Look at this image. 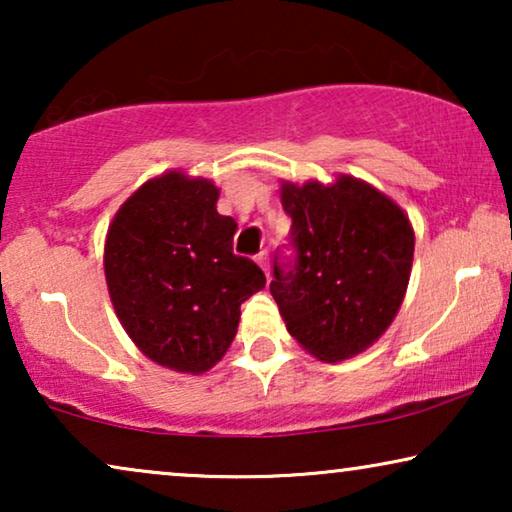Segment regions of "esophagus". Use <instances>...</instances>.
<instances>
[{"instance_id":"esophagus-1","label":"esophagus","mask_w":512,"mask_h":512,"mask_svg":"<svg viewBox=\"0 0 512 512\" xmlns=\"http://www.w3.org/2000/svg\"><path fill=\"white\" fill-rule=\"evenodd\" d=\"M256 263L261 265V270L265 275H270V263H268V251H261V254H256Z\"/></svg>"}]
</instances>
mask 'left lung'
I'll use <instances>...</instances> for the list:
<instances>
[{
	"label": "left lung",
	"mask_w": 512,
	"mask_h": 512,
	"mask_svg": "<svg viewBox=\"0 0 512 512\" xmlns=\"http://www.w3.org/2000/svg\"><path fill=\"white\" fill-rule=\"evenodd\" d=\"M296 256L275 258L270 293L286 331L319 361L368 349L394 321L410 282L415 233L394 200L354 177L282 184Z\"/></svg>",
	"instance_id": "obj_1"
}]
</instances>
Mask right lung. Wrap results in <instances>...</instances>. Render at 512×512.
<instances>
[{"label":"right lung","mask_w":512,"mask_h":512,"mask_svg":"<svg viewBox=\"0 0 512 512\" xmlns=\"http://www.w3.org/2000/svg\"><path fill=\"white\" fill-rule=\"evenodd\" d=\"M209 179L165 172L139 186L111 221L104 275L125 333L158 366L200 375L228 352L240 305L265 286L233 254L235 219L216 212Z\"/></svg>","instance_id":"right-lung-1"}]
</instances>
